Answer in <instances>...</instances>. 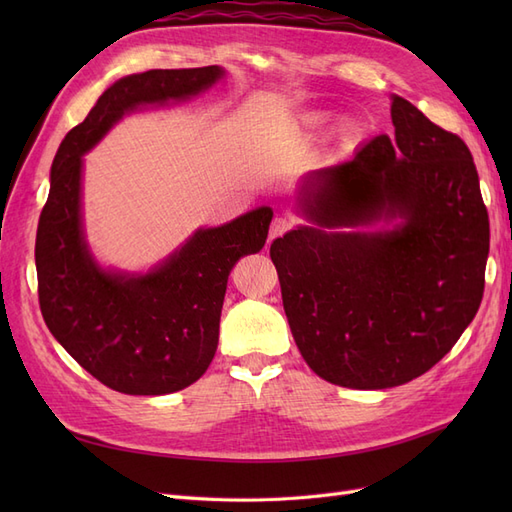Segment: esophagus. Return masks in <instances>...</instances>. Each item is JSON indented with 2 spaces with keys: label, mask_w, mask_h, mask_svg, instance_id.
Wrapping results in <instances>:
<instances>
[{
  "label": "esophagus",
  "mask_w": 512,
  "mask_h": 512,
  "mask_svg": "<svg viewBox=\"0 0 512 512\" xmlns=\"http://www.w3.org/2000/svg\"><path fill=\"white\" fill-rule=\"evenodd\" d=\"M292 228V220L286 218V215H277V218L271 222V235L269 239L273 241L275 237H282L284 232H288Z\"/></svg>",
  "instance_id": "esophagus-1"
}]
</instances>
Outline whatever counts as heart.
<instances>
[{
	"label": "heart",
	"instance_id": "heart-1",
	"mask_svg": "<svg viewBox=\"0 0 512 512\" xmlns=\"http://www.w3.org/2000/svg\"><path fill=\"white\" fill-rule=\"evenodd\" d=\"M303 123H305V128H320L324 123V115H309V117L303 119ZM339 134H342L344 138L352 136V123L344 121L342 126H339Z\"/></svg>",
	"mask_w": 512,
	"mask_h": 512
}]
</instances>
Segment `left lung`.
<instances>
[{
	"mask_svg": "<svg viewBox=\"0 0 512 512\" xmlns=\"http://www.w3.org/2000/svg\"><path fill=\"white\" fill-rule=\"evenodd\" d=\"M395 136L305 177L312 226L271 243L284 312L305 363L346 389L423 376L476 316L489 215L468 145L393 96ZM405 218L389 233L335 227Z\"/></svg>",
	"mask_w": 512,
	"mask_h": 512,
	"instance_id": "left-lung-1",
	"label": "left lung"
}]
</instances>
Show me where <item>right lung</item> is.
Wrapping results in <instances>:
<instances>
[{
	"instance_id": "obj_1",
	"label": "right lung",
	"mask_w": 512,
	"mask_h": 512,
	"mask_svg": "<svg viewBox=\"0 0 512 512\" xmlns=\"http://www.w3.org/2000/svg\"><path fill=\"white\" fill-rule=\"evenodd\" d=\"M218 66L147 70L108 87L61 141L36 235L38 301L46 327L72 359L126 395H166L196 382L218 350L228 275L265 247L273 211L260 207L198 230L147 275L102 271L81 230L83 153L138 104L183 100L211 87Z\"/></svg>"
}]
</instances>
